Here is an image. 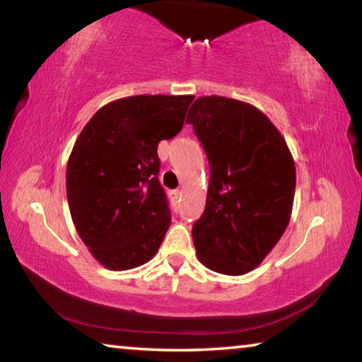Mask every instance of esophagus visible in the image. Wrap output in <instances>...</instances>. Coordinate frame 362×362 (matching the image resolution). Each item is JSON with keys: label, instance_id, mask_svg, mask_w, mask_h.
I'll return each instance as SVG.
<instances>
[{"label": "esophagus", "instance_id": "1", "mask_svg": "<svg viewBox=\"0 0 362 362\" xmlns=\"http://www.w3.org/2000/svg\"><path fill=\"white\" fill-rule=\"evenodd\" d=\"M169 196H170V201H173V203H179V199H180V192L179 189H173V192L169 193Z\"/></svg>", "mask_w": 362, "mask_h": 362}]
</instances>
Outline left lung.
<instances>
[{
	"mask_svg": "<svg viewBox=\"0 0 362 362\" xmlns=\"http://www.w3.org/2000/svg\"><path fill=\"white\" fill-rule=\"evenodd\" d=\"M187 124L211 168L206 209L193 223L199 262L240 276L259 267L283 236L296 193L286 140L260 110L228 97H199Z\"/></svg>",
	"mask_w": 362,
	"mask_h": 362,
	"instance_id": "8db88e82",
	"label": "left lung"
}]
</instances>
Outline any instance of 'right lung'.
<instances>
[{
	"mask_svg": "<svg viewBox=\"0 0 362 362\" xmlns=\"http://www.w3.org/2000/svg\"><path fill=\"white\" fill-rule=\"evenodd\" d=\"M193 95H132L102 107L66 164V198L79 238L108 269L144 265L170 225L158 144L182 131Z\"/></svg>",
	"mask_w": 362,
	"mask_h": 362,
	"instance_id": "obj_1",
	"label": "right lung"
}]
</instances>
